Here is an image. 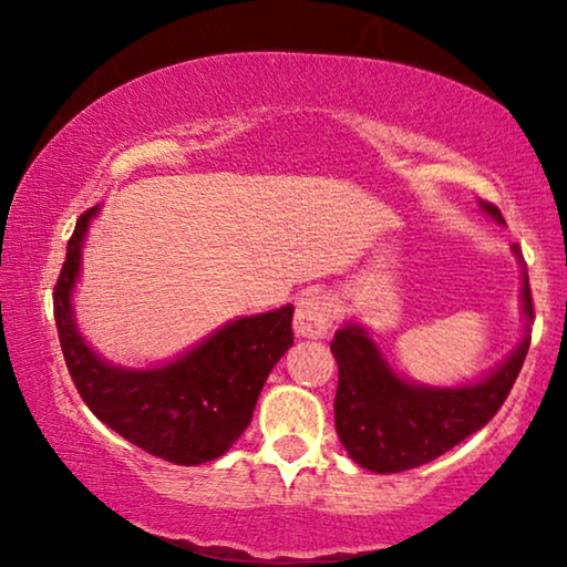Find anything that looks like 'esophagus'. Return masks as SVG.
<instances>
[{"mask_svg": "<svg viewBox=\"0 0 567 567\" xmlns=\"http://www.w3.org/2000/svg\"><path fill=\"white\" fill-rule=\"evenodd\" d=\"M332 324V305L324 293H307L297 305L293 330L301 338H322Z\"/></svg>", "mask_w": 567, "mask_h": 567, "instance_id": "34e87169", "label": "esophagus"}]
</instances>
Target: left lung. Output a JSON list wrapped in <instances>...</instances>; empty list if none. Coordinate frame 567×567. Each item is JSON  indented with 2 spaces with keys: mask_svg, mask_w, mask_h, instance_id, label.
I'll return each instance as SVG.
<instances>
[{
  "mask_svg": "<svg viewBox=\"0 0 567 567\" xmlns=\"http://www.w3.org/2000/svg\"><path fill=\"white\" fill-rule=\"evenodd\" d=\"M503 221L498 206L483 204ZM518 255V247H514ZM524 312L534 320L529 276H524ZM529 336L498 371L456 390L408 384L386 367L367 332L346 324L330 351L338 361L336 431L353 462L371 472H402L446 454L460 441L491 423L506 402L529 351Z\"/></svg>",
  "mask_w": 567,
  "mask_h": 567,
  "instance_id": "1",
  "label": "left lung"
}]
</instances>
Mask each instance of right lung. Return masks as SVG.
I'll return each mask as SVG.
<instances>
[{"instance_id":"1","label":"right lung","mask_w":567,"mask_h":567,"mask_svg":"<svg viewBox=\"0 0 567 567\" xmlns=\"http://www.w3.org/2000/svg\"><path fill=\"white\" fill-rule=\"evenodd\" d=\"M97 206L76 219L66 260L53 286V317L72 382L92 413L144 452L175 464L221 456L252 421L270 369L293 343V307L243 317L167 367H107L84 346L72 320L80 247Z\"/></svg>"}]
</instances>
